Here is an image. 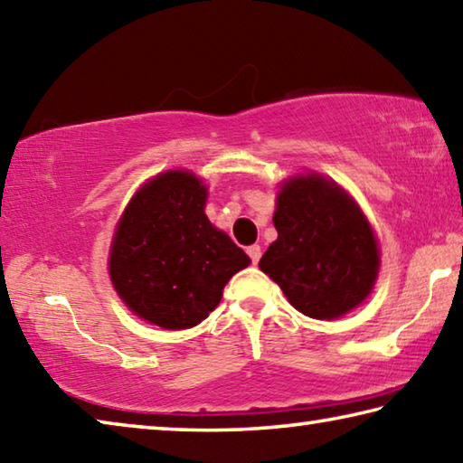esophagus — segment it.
Masks as SVG:
<instances>
[{"label":"esophagus","instance_id":"34e87169","mask_svg":"<svg viewBox=\"0 0 463 463\" xmlns=\"http://www.w3.org/2000/svg\"><path fill=\"white\" fill-rule=\"evenodd\" d=\"M247 255L250 257V261H253V265H257V261L261 260V247L260 245L247 247Z\"/></svg>","mask_w":463,"mask_h":463}]
</instances>
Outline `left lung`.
Returning a JSON list of instances; mask_svg holds the SVG:
<instances>
[{
	"instance_id": "1",
	"label": "left lung",
	"mask_w": 463,
	"mask_h": 463,
	"mask_svg": "<svg viewBox=\"0 0 463 463\" xmlns=\"http://www.w3.org/2000/svg\"><path fill=\"white\" fill-rule=\"evenodd\" d=\"M278 241L261 257L263 273L310 318H336L372 292L378 245L370 224L341 187L320 175L284 184L273 214Z\"/></svg>"
}]
</instances>
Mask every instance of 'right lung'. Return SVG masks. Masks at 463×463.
I'll use <instances>...</instances> for the list:
<instances>
[{
  "mask_svg": "<svg viewBox=\"0 0 463 463\" xmlns=\"http://www.w3.org/2000/svg\"><path fill=\"white\" fill-rule=\"evenodd\" d=\"M206 187L167 171L138 190L118 224L109 278L127 307L161 328L202 323L234 273L250 263L203 214Z\"/></svg>",
  "mask_w": 463,
  "mask_h": 463,
  "instance_id": "add662e5",
  "label": "right lung"
}]
</instances>
